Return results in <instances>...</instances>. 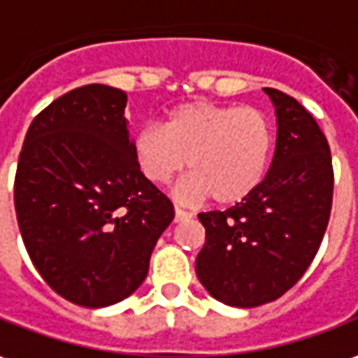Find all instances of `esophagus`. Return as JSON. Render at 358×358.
<instances>
[{"label": "esophagus", "instance_id": "34e87169", "mask_svg": "<svg viewBox=\"0 0 358 358\" xmlns=\"http://www.w3.org/2000/svg\"><path fill=\"white\" fill-rule=\"evenodd\" d=\"M191 218V214H187L185 210H181V208H177L175 206V222H183V220H189Z\"/></svg>", "mask_w": 358, "mask_h": 358}]
</instances>
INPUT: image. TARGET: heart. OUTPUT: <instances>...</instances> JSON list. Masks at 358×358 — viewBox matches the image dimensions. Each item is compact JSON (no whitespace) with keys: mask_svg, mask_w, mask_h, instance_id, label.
I'll list each match as a JSON object with an SVG mask.
<instances>
[{"mask_svg":"<svg viewBox=\"0 0 358 358\" xmlns=\"http://www.w3.org/2000/svg\"><path fill=\"white\" fill-rule=\"evenodd\" d=\"M273 127L253 107L191 101L165 113L162 127H144L132 138V157L148 183L162 187L185 169L177 185L181 201L220 206L248 199L267 171Z\"/></svg>","mask_w":358,"mask_h":358,"instance_id":"1","label":"heart"}]
</instances>
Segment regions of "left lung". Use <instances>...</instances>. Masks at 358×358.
I'll list each match as a JSON object with an SVG mask.
<instances>
[{"label": "left lung", "mask_w": 358, "mask_h": 358, "mask_svg": "<svg viewBox=\"0 0 358 358\" xmlns=\"http://www.w3.org/2000/svg\"><path fill=\"white\" fill-rule=\"evenodd\" d=\"M277 117L268 173L253 193L224 212H203L206 243L196 277L234 308H257L296 285L314 261L331 212L329 144L294 97L265 87Z\"/></svg>", "instance_id": "obj_1"}]
</instances>
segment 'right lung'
Returning a JSON list of instances; mask_svg holds the SVG:
<instances>
[{
    "mask_svg": "<svg viewBox=\"0 0 358 358\" xmlns=\"http://www.w3.org/2000/svg\"><path fill=\"white\" fill-rule=\"evenodd\" d=\"M127 101L101 83L52 101L29 127L15 175L29 257L54 292L83 308L130 296L175 216L134 164Z\"/></svg>",
    "mask_w": 358,
    "mask_h": 358,
    "instance_id": "obj_1",
    "label": "right lung"
}]
</instances>
